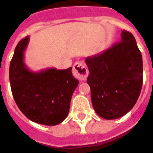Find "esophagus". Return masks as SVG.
Here are the masks:
<instances>
[{
    "instance_id": "esophagus-1",
    "label": "esophagus",
    "mask_w": 153,
    "mask_h": 153,
    "mask_svg": "<svg viewBox=\"0 0 153 153\" xmlns=\"http://www.w3.org/2000/svg\"><path fill=\"white\" fill-rule=\"evenodd\" d=\"M73 74L74 76L79 80L83 81L87 79L88 75V70L87 67L82 62H75L73 66Z\"/></svg>"
}]
</instances>
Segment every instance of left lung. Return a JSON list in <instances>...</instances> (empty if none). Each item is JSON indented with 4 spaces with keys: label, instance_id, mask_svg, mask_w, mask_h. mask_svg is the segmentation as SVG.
<instances>
[{
    "label": "left lung",
    "instance_id": "obj_1",
    "mask_svg": "<svg viewBox=\"0 0 153 153\" xmlns=\"http://www.w3.org/2000/svg\"><path fill=\"white\" fill-rule=\"evenodd\" d=\"M89 70L94 111L102 118L115 120L134 107L143 85V59L131 33L123 30L120 42L85 59Z\"/></svg>",
    "mask_w": 153,
    "mask_h": 153
}]
</instances>
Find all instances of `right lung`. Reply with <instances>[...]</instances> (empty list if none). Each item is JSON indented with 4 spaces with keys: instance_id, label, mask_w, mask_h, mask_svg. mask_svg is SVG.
I'll use <instances>...</instances> for the list:
<instances>
[{
    "instance_id": "1",
    "label": "right lung",
    "mask_w": 153,
    "mask_h": 153,
    "mask_svg": "<svg viewBox=\"0 0 153 153\" xmlns=\"http://www.w3.org/2000/svg\"><path fill=\"white\" fill-rule=\"evenodd\" d=\"M29 37L16 46L10 65V83L16 105L32 121L44 125H56L66 118L70 101L79 80L72 68H49L33 72L26 66L25 51Z\"/></svg>"
}]
</instances>
